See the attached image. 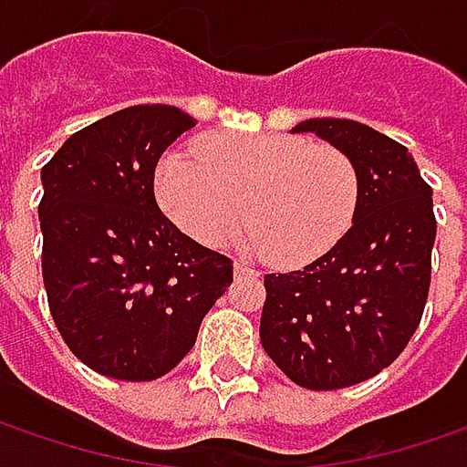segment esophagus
<instances>
[{
  "label": "esophagus",
  "instance_id": "1",
  "mask_svg": "<svg viewBox=\"0 0 467 467\" xmlns=\"http://www.w3.org/2000/svg\"><path fill=\"white\" fill-rule=\"evenodd\" d=\"M255 269L254 266H248V264H243V261H237L234 264V276H255Z\"/></svg>",
  "mask_w": 467,
  "mask_h": 467
}]
</instances>
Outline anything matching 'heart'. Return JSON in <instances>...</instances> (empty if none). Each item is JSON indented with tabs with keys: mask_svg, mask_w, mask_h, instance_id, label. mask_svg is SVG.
Here are the masks:
<instances>
[{
	"mask_svg": "<svg viewBox=\"0 0 467 467\" xmlns=\"http://www.w3.org/2000/svg\"><path fill=\"white\" fill-rule=\"evenodd\" d=\"M164 212L203 245H222L243 219V245L300 266L353 224L358 177L345 153L295 135H209L172 149L156 170Z\"/></svg>",
	"mask_w": 467,
	"mask_h": 467,
	"instance_id": "1",
	"label": "heart"
}]
</instances>
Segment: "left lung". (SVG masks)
<instances>
[{"mask_svg": "<svg viewBox=\"0 0 467 467\" xmlns=\"http://www.w3.org/2000/svg\"><path fill=\"white\" fill-rule=\"evenodd\" d=\"M314 132L358 177L353 227L332 251L266 274L261 345L297 387L327 392L376 376L416 335L431 285V188L402 143L353 119L316 117Z\"/></svg>", "mask_w": 467, "mask_h": 467, "instance_id": "8db88e82", "label": "left lung"}]
</instances>
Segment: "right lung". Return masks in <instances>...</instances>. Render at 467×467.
Here are the masks:
<instances>
[{"mask_svg":"<svg viewBox=\"0 0 467 467\" xmlns=\"http://www.w3.org/2000/svg\"><path fill=\"white\" fill-rule=\"evenodd\" d=\"M193 125L174 107H128L70 135L41 170L51 318L96 374H170L233 282V261L180 233L153 198L161 153Z\"/></svg>","mask_w":467,"mask_h":467,"instance_id":"add662e5","label":"right lung"}]
</instances>
